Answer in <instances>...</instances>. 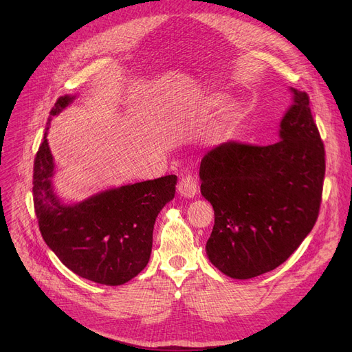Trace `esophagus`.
<instances>
[{"instance_id": "esophagus-1", "label": "esophagus", "mask_w": 352, "mask_h": 352, "mask_svg": "<svg viewBox=\"0 0 352 352\" xmlns=\"http://www.w3.org/2000/svg\"><path fill=\"white\" fill-rule=\"evenodd\" d=\"M198 192V184L195 181V178H192L191 175L184 177L179 182H178V194L184 198H194Z\"/></svg>"}]
</instances>
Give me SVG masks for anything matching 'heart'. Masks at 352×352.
Masks as SVG:
<instances>
[{
	"label": "heart",
	"mask_w": 352,
	"mask_h": 352,
	"mask_svg": "<svg viewBox=\"0 0 352 352\" xmlns=\"http://www.w3.org/2000/svg\"><path fill=\"white\" fill-rule=\"evenodd\" d=\"M223 101H224V98L221 97V96L210 97L208 100H206L204 102H202L201 111H202V113H207V111H210V109L214 108V107H218ZM234 113H235V105L227 107L226 111H224V114L221 116V118H219V120L217 121V124L214 125L212 133H211V138H212L215 142H223V141L228 137Z\"/></svg>",
	"instance_id": "1"
}]
</instances>
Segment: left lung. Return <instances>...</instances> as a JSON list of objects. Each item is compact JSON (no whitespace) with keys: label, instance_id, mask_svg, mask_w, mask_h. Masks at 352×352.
<instances>
[{"label":"left lung","instance_id":"left-lung-1","mask_svg":"<svg viewBox=\"0 0 352 352\" xmlns=\"http://www.w3.org/2000/svg\"><path fill=\"white\" fill-rule=\"evenodd\" d=\"M289 92L292 102L280 122L278 142H227L201 161V194L215 215L207 256L234 280H250L281 265L318 217L324 145L308 96L295 88Z\"/></svg>","mask_w":352,"mask_h":352}]
</instances>
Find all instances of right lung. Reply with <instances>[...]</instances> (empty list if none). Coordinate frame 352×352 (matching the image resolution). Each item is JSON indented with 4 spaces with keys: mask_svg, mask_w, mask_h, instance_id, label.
Returning a JSON list of instances; mask_svg holds the SVG:
<instances>
[{
    "mask_svg": "<svg viewBox=\"0 0 352 352\" xmlns=\"http://www.w3.org/2000/svg\"><path fill=\"white\" fill-rule=\"evenodd\" d=\"M77 100L60 97L50 113L34 162V206L45 244L72 272L104 285H122L150 261L155 219L174 198L177 177L165 175L102 190L64 202L54 188L55 161L48 145L51 120Z\"/></svg>",
    "mask_w": 352,
    "mask_h": 352,
    "instance_id": "right-lung-1",
    "label": "right lung"
}]
</instances>
